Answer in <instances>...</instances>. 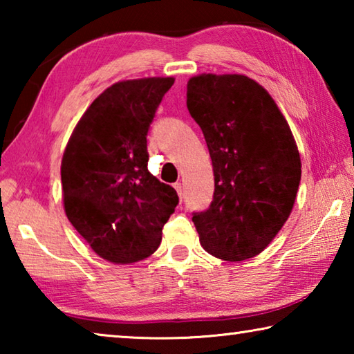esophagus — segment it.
I'll list each match as a JSON object with an SVG mask.
<instances>
[{
  "label": "esophagus",
  "mask_w": 354,
  "mask_h": 354,
  "mask_svg": "<svg viewBox=\"0 0 354 354\" xmlns=\"http://www.w3.org/2000/svg\"><path fill=\"white\" fill-rule=\"evenodd\" d=\"M175 189H176V192H178V196H179V200H183L184 194H183V185H181V183H176V184H175Z\"/></svg>",
  "instance_id": "34e87169"
}]
</instances>
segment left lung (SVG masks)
I'll return each instance as SVG.
<instances>
[{"label": "left lung", "mask_w": 354, "mask_h": 354, "mask_svg": "<svg viewBox=\"0 0 354 354\" xmlns=\"http://www.w3.org/2000/svg\"><path fill=\"white\" fill-rule=\"evenodd\" d=\"M187 109L214 170L211 206L192 218L201 247L227 262L254 257L295 205L301 159L289 123L272 95L245 75L192 76Z\"/></svg>", "instance_id": "obj_1"}]
</instances>
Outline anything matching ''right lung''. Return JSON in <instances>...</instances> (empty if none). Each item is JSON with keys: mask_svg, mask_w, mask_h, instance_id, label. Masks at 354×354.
I'll return each instance as SVG.
<instances>
[{"mask_svg": "<svg viewBox=\"0 0 354 354\" xmlns=\"http://www.w3.org/2000/svg\"><path fill=\"white\" fill-rule=\"evenodd\" d=\"M175 77L118 81L82 113L61 164L70 223L103 259L151 256L178 205L176 190L148 171L147 134Z\"/></svg>", "mask_w": 354, "mask_h": 354, "instance_id": "obj_1", "label": "right lung"}]
</instances>
